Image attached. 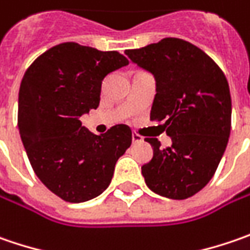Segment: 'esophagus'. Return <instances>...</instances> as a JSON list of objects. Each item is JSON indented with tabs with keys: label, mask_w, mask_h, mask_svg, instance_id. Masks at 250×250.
<instances>
[{
	"label": "esophagus",
	"mask_w": 250,
	"mask_h": 250,
	"mask_svg": "<svg viewBox=\"0 0 250 250\" xmlns=\"http://www.w3.org/2000/svg\"><path fill=\"white\" fill-rule=\"evenodd\" d=\"M143 141V137L137 133H133V144H137V143H141Z\"/></svg>",
	"instance_id": "1"
}]
</instances>
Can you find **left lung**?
<instances>
[{"label":"left lung","instance_id":"1","mask_svg":"<svg viewBox=\"0 0 250 250\" xmlns=\"http://www.w3.org/2000/svg\"><path fill=\"white\" fill-rule=\"evenodd\" d=\"M128 59L157 82L151 120L162 123L172 146L159 148L141 167L146 186L159 196L185 200L214 176L231 133V93L223 70L197 46L165 38L146 47L125 50Z\"/></svg>","mask_w":250,"mask_h":250}]
</instances>
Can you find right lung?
<instances>
[{
    "label": "right lung",
    "instance_id": "1",
    "mask_svg": "<svg viewBox=\"0 0 250 250\" xmlns=\"http://www.w3.org/2000/svg\"><path fill=\"white\" fill-rule=\"evenodd\" d=\"M127 64L117 51L67 42L39 56L22 78L19 134L39 179L64 201L83 203L104 193L131 146L128 125L98 136L80 120L99 106L104 77Z\"/></svg>",
    "mask_w": 250,
    "mask_h": 250
}]
</instances>
